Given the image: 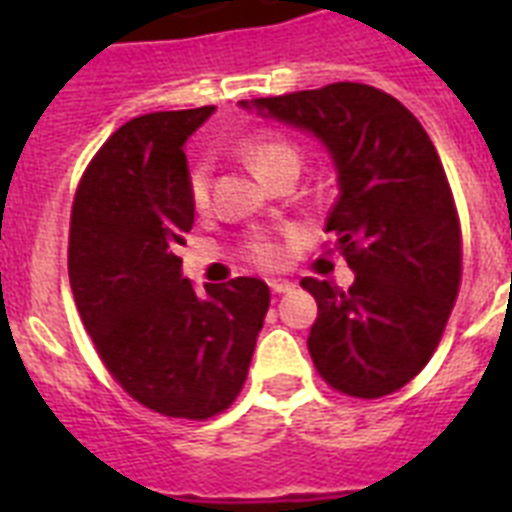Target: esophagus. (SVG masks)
I'll return each instance as SVG.
<instances>
[{
  "instance_id": "esophagus-1",
  "label": "esophagus",
  "mask_w": 512,
  "mask_h": 512,
  "mask_svg": "<svg viewBox=\"0 0 512 512\" xmlns=\"http://www.w3.org/2000/svg\"><path fill=\"white\" fill-rule=\"evenodd\" d=\"M268 287H271L273 295H287V292H292V289H295V284L287 279H271L268 281Z\"/></svg>"
}]
</instances>
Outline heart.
<instances>
[{
	"label": "heart",
	"mask_w": 512,
	"mask_h": 512,
	"mask_svg": "<svg viewBox=\"0 0 512 512\" xmlns=\"http://www.w3.org/2000/svg\"><path fill=\"white\" fill-rule=\"evenodd\" d=\"M239 151L249 162V167L263 177V180H271L284 167H297L300 164V151H297L295 143H289L287 138H279V135H255V138H247L239 146ZM185 188H188V199H191L193 209L201 212V209L209 207L207 162L193 164L191 172H188V180H185ZM244 255L255 265L276 268V265L284 263L287 252H284V244L276 236H271V233H255L244 244Z\"/></svg>",
	"instance_id": "1"
}]
</instances>
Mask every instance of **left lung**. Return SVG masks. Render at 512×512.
I'll use <instances>...</instances> for the list:
<instances>
[{"label": "left lung", "mask_w": 512, "mask_h": 512, "mask_svg": "<svg viewBox=\"0 0 512 512\" xmlns=\"http://www.w3.org/2000/svg\"><path fill=\"white\" fill-rule=\"evenodd\" d=\"M252 106L313 132L337 167L327 231L356 281L348 289L300 281L319 305L308 337L316 372L345 396L396 393L436 353L462 281L460 217L433 140L409 108L369 84L337 82Z\"/></svg>", "instance_id": "1"}]
</instances>
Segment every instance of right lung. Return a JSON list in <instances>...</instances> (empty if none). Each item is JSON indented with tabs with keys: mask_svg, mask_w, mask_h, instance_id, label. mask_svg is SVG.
I'll return each mask as SVG.
<instances>
[{
	"mask_svg": "<svg viewBox=\"0 0 512 512\" xmlns=\"http://www.w3.org/2000/svg\"><path fill=\"white\" fill-rule=\"evenodd\" d=\"M215 106L122 124L87 164L68 233V279L100 361L138 404L209 420L236 401L271 305L239 276L199 295L175 255L193 228L183 143Z\"/></svg>",
	"mask_w": 512,
	"mask_h": 512,
	"instance_id": "1",
	"label": "right lung"
}]
</instances>
